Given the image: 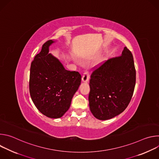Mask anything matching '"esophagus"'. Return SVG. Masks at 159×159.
I'll return each mask as SVG.
<instances>
[{
	"instance_id": "1",
	"label": "esophagus",
	"mask_w": 159,
	"mask_h": 159,
	"mask_svg": "<svg viewBox=\"0 0 159 159\" xmlns=\"http://www.w3.org/2000/svg\"><path fill=\"white\" fill-rule=\"evenodd\" d=\"M89 79V72L88 71H85L83 75H82V80L84 82H88Z\"/></svg>"
}]
</instances>
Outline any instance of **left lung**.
<instances>
[{"mask_svg":"<svg viewBox=\"0 0 159 159\" xmlns=\"http://www.w3.org/2000/svg\"><path fill=\"white\" fill-rule=\"evenodd\" d=\"M135 83L133 55L125 47L121 56L107 60L90 75L89 102L94 117L107 120L123 112L132 98Z\"/></svg>","mask_w":159,"mask_h":159,"instance_id":"1","label":"left lung"}]
</instances>
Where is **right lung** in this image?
<instances>
[{
	"label": "right lung",
	"instance_id": "obj_1",
	"mask_svg": "<svg viewBox=\"0 0 159 159\" xmlns=\"http://www.w3.org/2000/svg\"><path fill=\"white\" fill-rule=\"evenodd\" d=\"M54 43H44L30 68V93L31 99L43 115L61 118L69 109L72 99L81 82V75L65 69L61 62L49 52Z\"/></svg>",
	"mask_w": 159,
	"mask_h": 159
}]
</instances>
